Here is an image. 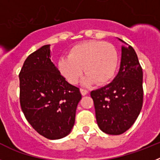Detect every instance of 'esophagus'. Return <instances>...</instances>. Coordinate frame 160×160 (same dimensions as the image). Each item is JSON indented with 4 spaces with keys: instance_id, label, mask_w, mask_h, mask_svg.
Instances as JSON below:
<instances>
[{
    "instance_id": "obj_1",
    "label": "esophagus",
    "mask_w": 160,
    "mask_h": 160,
    "mask_svg": "<svg viewBox=\"0 0 160 160\" xmlns=\"http://www.w3.org/2000/svg\"><path fill=\"white\" fill-rule=\"evenodd\" d=\"M80 92H81L82 95L85 96V95H87V94H88V90H85V89H80Z\"/></svg>"
}]
</instances>
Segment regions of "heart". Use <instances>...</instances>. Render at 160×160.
I'll return each mask as SVG.
<instances>
[{
  "label": "heart",
  "mask_w": 160,
  "mask_h": 160,
  "mask_svg": "<svg viewBox=\"0 0 160 160\" xmlns=\"http://www.w3.org/2000/svg\"><path fill=\"white\" fill-rule=\"evenodd\" d=\"M118 63V53L111 44L92 40L73 46L68 57L59 59L58 67L71 84H77L84 71L82 84L90 86L96 82L99 85L108 83L115 74Z\"/></svg>",
  "instance_id": "obj_1"
}]
</instances>
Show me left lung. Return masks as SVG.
Listing matches in <instances>:
<instances>
[{
  "label": "left lung",
  "instance_id": "obj_1",
  "mask_svg": "<svg viewBox=\"0 0 160 160\" xmlns=\"http://www.w3.org/2000/svg\"><path fill=\"white\" fill-rule=\"evenodd\" d=\"M90 95L102 131L108 135H121L134 124L142 107L143 90L142 67L131 46H122L119 71L114 80L92 90Z\"/></svg>",
  "mask_w": 160,
  "mask_h": 160
}]
</instances>
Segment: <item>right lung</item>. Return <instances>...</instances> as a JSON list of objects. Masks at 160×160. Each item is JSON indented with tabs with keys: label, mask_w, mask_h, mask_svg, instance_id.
<instances>
[{
	"label": "right lung",
	"mask_w": 160,
	"mask_h": 160,
	"mask_svg": "<svg viewBox=\"0 0 160 160\" xmlns=\"http://www.w3.org/2000/svg\"><path fill=\"white\" fill-rule=\"evenodd\" d=\"M50 58V45H46L25 59L19 73L20 103L37 132L59 139L71 131L82 94L66 81Z\"/></svg>",
	"instance_id": "1"
}]
</instances>
